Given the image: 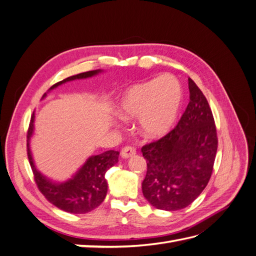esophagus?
I'll use <instances>...</instances> for the list:
<instances>
[{"label":"esophagus","mask_w":256,"mask_h":256,"mask_svg":"<svg viewBox=\"0 0 256 256\" xmlns=\"http://www.w3.org/2000/svg\"><path fill=\"white\" fill-rule=\"evenodd\" d=\"M136 154V148H134V147L126 146V147H124V148L122 150V152H120V156H122V158H125V159H127V158H130V157L134 156Z\"/></svg>","instance_id":"obj_1"}]
</instances>
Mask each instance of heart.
I'll list each match as a JSON object with an SVG mask.
<instances>
[{
  "mask_svg": "<svg viewBox=\"0 0 256 256\" xmlns=\"http://www.w3.org/2000/svg\"><path fill=\"white\" fill-rule=\"evenodd\" d=\"M182 100V85L175 76L129 86L120 96L116 112L122 120L138 118V130L147 138H160L170 132L177 120Z\"/></svg>",
  "mask_w": 256,
  "mask_h": 256,
  "instance_id": "1",
  "label": "heart"
}]
</instances>
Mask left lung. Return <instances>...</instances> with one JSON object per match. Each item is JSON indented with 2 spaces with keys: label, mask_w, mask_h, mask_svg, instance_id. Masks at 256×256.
Here are the masks:
<instances>
[{
  "label": "left lung",
  "mask_w": 256,
  "mask_h": 256,
  "mask_svg": "<svg viewBox=\"0 0 256 256\" xmlns=\"http://www.w3.org/2000/svg\"><path fill=\"white\" fill-rule=\"evenodd\" d=\"M188 85L190 102L177 126L141 150L147 162L143 196L162 210H180L202 193L210 180L218 148L207 99L191 78Z\"/></svg>",
  "instance_id": "left-lung-1"
}]
</instances>
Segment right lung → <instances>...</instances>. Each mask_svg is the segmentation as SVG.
Instances as JSON below:
<instances>
[{
	"label": "right lung",
	"instance_id": "add662e5",
	"mask_svg": "<svg viewBox=\"0 0 256 256\" xmlns=\"http://www.w3.org/2000/svg\"><path fill=\"white\" fill-rule=\"evenodd\" d=\"M100 72H102V69H97V70L68 76L63 81L54 84L49 90L56 88L66 82L92 78V76H97ZM46 96L47 94H44L42 98ZM34 122L35 113L33 112L28 131L26 145L28 157L38 189L51 204L66 212L86 214L94 210L106 198L108 182L104 175L108 170L118 164L120 152L115 150H106L102 154H96V156H90L68 180L63 182H53L36 168L32 152L30 148V138L34 134Z\"/></svg>",
	"mask_w": 256,
	"mask_h": 256
}]
</instances>
